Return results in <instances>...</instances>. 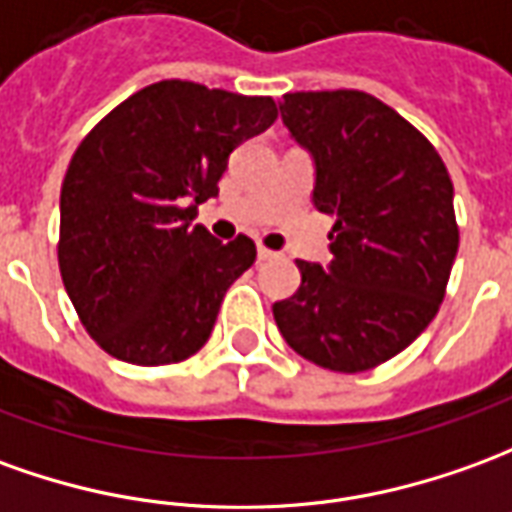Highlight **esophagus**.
<instances>
[{"label": "esophagus", "mask_w": 512, "mask_h": 512, "mask_svg": "<svg viewBox=\"0 0 512 512\" xmlns=\"http://www.w3.org/2000/svg\"><path fill=\"white\" fill-rule=\"evenodd\" d=\"M257 257H260V260H274V257H280V255H277V252H271V249H266V246L260 244V246H257Z\"/></svg>", "instance_id": "1"}]
</instances>
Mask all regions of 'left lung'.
I'll return each instance as SVG.
<instances>
[{
    "instance_id": "left-lung-1",
    "label": "left lung",
    "mask_w": 512,
    "mask_h": 512,
    "mask_svg": "<svg viewBox=\"0 0 512 512\" xmlns=\"http://www.w3.org/2000/svg\"><path fill=\"white\" fill-rule=\"evenodd\" d=\"M282 124L316 163L313 205L335 219L330 266L296 260L302 285L274 302L296 355L357 374L427 330L460 232L441 155L393 107L363 91L282 96Z\"/></svg>"
}]
</instances>
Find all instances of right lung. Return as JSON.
<instances>
[{"instance_id":"1","label":"right lung","mask_w":512,"mask_h":512,"mask_svg":"<svg viewBox=\"0 0 512 512\" xmlns=\"http://www.w3.org/2000/svg\"><path fill=\"white\" fill-rule=\"evenodd\" d=\"M277 119L271 96L163 80L82 138L60 188L57 263L82 327L107 355L169 366L210 338L221 299L255 263L252 238L191 224L235 146Z\"/></svg>"}]
</instances>
